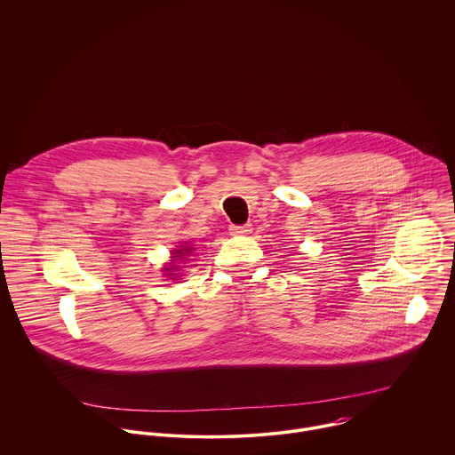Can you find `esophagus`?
Returning a JSON list of instances; mask_svg holds the SVG:
<instances>
[{"instance_id": "obj_1", "label": "esophagus", "mask_w": 455, "mask_h": 455, "mask_svg": "<svg viewBox=\"0 0 455 455\" xmlns=\"http://www.w3.org/2000/svg\"><path fill=\"white\" fill-rule=\"evenodd\" d=\"M252 229H251V224H243V226H229V233L231 235H247V233H251Z\"/></svg>"}]
</instances>
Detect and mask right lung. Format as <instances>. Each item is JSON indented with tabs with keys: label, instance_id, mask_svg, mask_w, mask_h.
<instances>
[{
	"label": "right lung",
	"instance_id": "1",
	"mask_svg": "<svg viewBox=\"0 0 455 455\" xmlns=\"http://www.w3.org/2000/svg\"><path fill=\"white\" fill-rule=\"evenodd\" d=\"M189 252H193V247H189V245H188V247H180L179 251H173V259L168 264L170 267H164L163 271H166V275H170V276H177V275H179V273H177L179 267H175L177 264H173V262L182 259L184 256H189Z\"/></svg>",
	"mask_w": 455,
	"mask_h": 455
}]
</instances>
